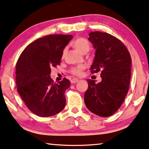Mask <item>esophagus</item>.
Here are the masks:
<instances>
[{
    "mask_svg": "<svg viewBox=\"0 0 149 149\" xmlns=\"http://www.w3.org/2000/svg\"><path fill=\"white\" fill-rule=\"evenodd\" d=\"M78 81V79H76V78H74L72 79V80H71V82H72V84H75V83H77V82Z\"/></svg>",
    "mask_w": 149,
    "mask_h": 149,
    "instance_id": "esophagus-1",
    "label": "esophagus"
}]
</instances>
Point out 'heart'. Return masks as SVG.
<instances>
[{
	"instance_id": "b5f03b06",
	"label": "heart",
	"mask_w": 149,
	"mask_h": 149,
	"mask_svg": "<svg viewBox=\"0 0 149 149\" xmlns=\"http://www.w3.org/2000/svg\"><path fill=\"white\" fill-rule=\"evenodd\" d=\"M74 47L77 52L82 53V54L86 53L90 49V43H89L88 40L82 38V37H79V38H77L75 40L74 42ZM65 49H64L63 52H62V57H63L64 55H65ZM84 69H85V66L84 65H79L71 68L70 72L73 75L79 76V75H81Z\"/></svg>"
}]
</instances>
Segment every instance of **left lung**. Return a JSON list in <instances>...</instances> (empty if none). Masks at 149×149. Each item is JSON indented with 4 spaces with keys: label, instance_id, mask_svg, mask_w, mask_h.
Listing matches in <instances>:
<instances>
[{
    "label": "left lung",
    "instance_id": "left-lung-1",
    "mask_svg": "<svg viewBox=\"0 0 149 149\" xmlns=\"http://www.w3.org/2000/svg\"><path fill=\"white\" fill-rule=\"evenodd\" d=\"M88 39L96 49L91 66L92 74L100 72L102 81L88 79L84 94L88 109L102 117H108L119 109L129 90L132 59L125 45L107 33L91 32Z\"/></svg>",
    "mask_w": 149,
    "mask_h": 149
}]
</instances>
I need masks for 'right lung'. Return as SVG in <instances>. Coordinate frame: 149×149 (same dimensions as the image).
Returning <instances> with one entry per match:
<instances>
[{"mask_svg":"<svg viewBox=\"0 0 149 149\" xmlns=\"http://www.w3.org/2000/svg\"><path fill=\"white\" fill-rule=\"evenodd\" d=\"M71 35H49L26 47L16 64L17 91L33 113L41 117L58 114L65 106L68 79L54 83L50 77L52 67L60 65L63 49Z\"/></svg>","mask_w":149,"mask_h":149,"instance_id":"right-lung-1","label":"right lung"}]
</instances>
